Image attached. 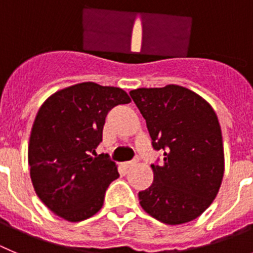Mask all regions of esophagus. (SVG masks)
Masks as SVG:
<instances>
[{"instance_id":"obj_1","label":"esophagus","mask_w":253,"mask_h":253,"mask_svg":"<svg viewBox=\"0 0 253 253\" xmlns=\"http://www.w3.org/2000/svg\"><path fill=\"white\" fill-rule=\"evenodd\" d=\"M135 161H127V163H125L124 164V166L125 168H126V169H128V168H131V166H133L135 165Z\"/></svg>"}]
</instances>
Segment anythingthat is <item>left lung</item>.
I'll return each mask as SVG.
<instances>
[{
    "label": "left lung",
    "instance_id": "left-lung-1",
    "mask_svg": "<svg viewBox=\"0 0 253 253\" xmlns=\"http://www.w3.org/2000/svg\"><path fill=\"white\" fill-rule=\"evenodd\" d=\"M129 95L146 120L152 147L164 152L163 164L151 165V186L138 193L141 207L165 224L195 219L217 197L224 172L214 110L199 94L175 84L138 88Z\"/></svg>",
    "mask_w": 253,
    "mask_h": 253
}]
</instances>
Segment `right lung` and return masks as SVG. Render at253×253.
I'll return each mask as SVG.
<instances>
[{
    "label": "right lung",
    "instance_id": "add662e5",
    "mask_svg": "<svg viewBox=\"0 0 253 253\" xmlns=\"http://www.w3.org/2000/svg\"><path fill=\"white\" fill-rule=\"evenodd\" d=\"M129 102L121 88L85 82L58 90L40 107L29 142L30 176L38 197L56 215L81 222L102 208L120 174L107 155H93L107 113Z\"/></svg>",
    "mask_w": 253,
    "mask_h": 253
}]
</instances>
